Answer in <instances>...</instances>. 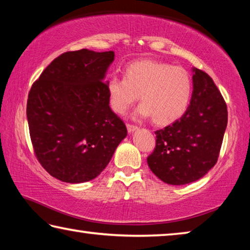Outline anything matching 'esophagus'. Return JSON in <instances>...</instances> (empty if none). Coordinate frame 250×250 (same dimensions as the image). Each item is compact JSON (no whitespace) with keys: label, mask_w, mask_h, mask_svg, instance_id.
Instances as JSON below:
<instances>
[{"label":"esophagus","mask_w":250,"mask_h":250,"mask_svg":"<svg viewBox=\"0 0 250 250\" xmlns=\"http://www.w3.org/2000/svg\"><path fill=\"white\" fill-rule=\"evenodd\" d=\"M126 129H128L129 132H133V131H135L138 129V125H131V124H128L126 125Z\"/></svg>","instance_id":"34e87169"}]
</instances>
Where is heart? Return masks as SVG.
<instances>
[{
	"instance_id": "heart-1",
	"label": "heart",
	"mask_w": 250,
	"mask_h": 250,
	"mask_svg": "<svg viewBox=\"0 0 250 250\" xmlns=\"http://www.w3.org/2000/svg\"><path fill=\"white\" fill-rule=\"evenodd\" d=\"M192 78L181 66L155 61L131 62L125 77L112 76L107 91L112 110L125 115L140 94L142 103L137 115L151 117L159 125H167L184 115L192 96Z\"/></svg>"
}]
</instances>
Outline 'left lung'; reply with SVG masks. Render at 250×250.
<instances>
[{"instance_id": "left-lung-1", "label": "left lung", "mask_w": 250, "mask_h": 250, "mask_svg": "<svg viewBox=\"0 0 250 250\" xmlns=\"http://www.w3.org/2000/svg\"><path fill=\"white\" fill-rule=\"evenodd\" d=\"M193 71L188 108L180 119L155 131V147L146 159L151 171L172 185L200 180L216 164L227 126L221 91L208 74Z\"/></svg>"}]
</instances>
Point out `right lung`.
<instances>
[{"instance_id": "right-lung-1", "label": "right lung", "mask_w": 250, "mask_h": 250, "mask_svg": "<svg viewBox=\"0 0 250 250\" xmlns=\"http://www.w3.org/2000/svg\"><path fill=\"white\" fill-rule=\"evenodd\" d=\"M113 59V52H66L32 84L26 116L34 153L59 181L94 180L126 137L104 82Z\"/></svg>"}]
</instances>
